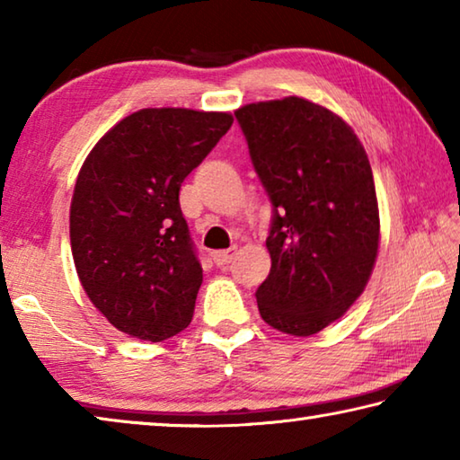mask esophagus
Masks as SVG:
<instances>
[{"label":"esophagus","mask_w":460,"mask_h":460,"mask_svg":"<svg viewBox=\"0 0 460 460\" xmlns=\"http://www.w3.org/2000/svg\"><path fill=\"white\" fill-rule=\"evenodd\" d=\"M235 252H237L235 247H231V249H221V252H213V253H211V258H213V261L217 263V266L223 268V266H227V263H231V261H233V258H235Z\"/></svg>","instance_id":"obj_1"}]
</instances>
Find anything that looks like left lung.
I'll return each mask as SVG.
<instances>
[{"label": "left lung", "mask_w": 460, "mask_h": 460, "mask_svg": "<svg viewBox=\"0 0 460 460\" xmlns=\"http://www.w3.org/2000/svg\"><path fill=\"white\" fill-rule=\"evenodd\" d=\"M235 118L274 207L260 314L310 337L353 306L376 266L379 208L367 152L345 119L302 97L249 103Z\"/></svg>", "instance_id": "left-lung-1"}]
</instances>
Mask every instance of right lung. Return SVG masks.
Returning a JSON list of instances; mask_svg holds the SVG:
<instances>
[{"label": "right lung", "instance_id": "1", "mask_svg": "<svg viewBox=\"0 0 460 460\" xmlns=\"http://www.w3.org/2000/svg\"><path fill=\"white\" fill-rule=\"evenodd\" d=\"M231 113L150 107L128 115L83 162L71 249L89 300L115 329L160 342L192 321L202 284L178 192Z\"/></svg>", "mask_w": 460, "mask_h": 460}]
</instances>
